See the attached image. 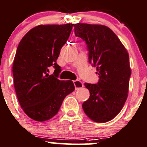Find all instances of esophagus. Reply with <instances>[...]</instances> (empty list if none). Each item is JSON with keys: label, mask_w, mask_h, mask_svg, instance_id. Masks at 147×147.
<instances>
[{"label": "esophagus", "mask_w": 147, "mask_h": 147, "mask_svg": "<svg viewBox=\"0 0 147 147\" xmlns=\"http://www.w3.org/2000/svg\"><path fill=\"white\" fill-rule=\"evenodd\" d=\"M73 83L76 90H78L82 88V87H84V84L81 81H80V80H75V81L73 82Z\"/></svg>", "instance_id": "34e87169"}]
</instances>
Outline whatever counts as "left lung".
<instances>
[{
	"mask_svg": "<svg viewBox=\"0 0 147 147\" xmlns=\"http://www.w3.org/2000/svg\"><path fill=\"white\" fill-rule=\"evenodd\" d=\"M74 27L75 35L86 42L89 62L100 77L96 84H84L90 97L82 108L92 121L105 123L121 112L128 98L131 75L128 53L106 26L77 23Z\"/></svg>",
	"mask_w": 147,
	"mask_h": 147,
	"instance_id": "obj_1",
	"label": "left lung"
}]
</instances>
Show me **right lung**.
<instances>
[{
    "label": "right lung",
    "instance_id": "add662e5",
    "mask_svg": "<svg viewBox=\"0 0 147 147\" xmlns=\"http://www.w3.org/2000/svg\"><path fill=\"white\" fill-rule=\"evenodd\" d=\"M73 26H37L24 35L17 47L12 65L14 89L24 112L36 121L54 117L65 96L75 90L72 81L58 80L60 66L56 62ZM51 65L55 70L49 76Z\"/></svg>",
    "mask_w": 147,
    "mask_h": 147
}]
</instances>
